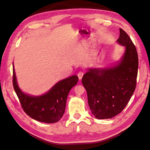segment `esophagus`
<instances>
[{
  "label": "esophagus",
  "mask_w": 150,
  "mask_h": 150,
  "mask_svg": "<svg viewBox=\"0 0 150 150\" xmlns=\"http://www.w3.org/2000/svg\"><path fill=\"white\" fill-rule=\"evenodd\" d=\"M83 75H84V72L83 71H80V72H78V78H79V80H81V79H82Z\"/></svg>",
  "instance_id": "34e87169"
}]
</instances>
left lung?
<instances>
[{
    "label": "left lung",
    "mask_w": 150,
    "mask_h": 150,
    "mask_svg": "<svg viewBox=\"0 0 150 150\" xmlns=\"http://www.w3.org/2000/svg\"><path fill=\"white\" fill-rule=\"evenodd\" d=\"M120 32L117 43L124 47L120 59L110 66L88 68L82 79L90 110L99 120L110 119L120 113L136 88L138 69L137 49L128 35L122 29Z\"/></svg>",
    "instance_id": "8db88e82"
}]
</instances>
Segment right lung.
Masks as SVG:
<instances>
[{
  "instance_id": "1",
  "label": "right lung",
  "mask_w": 150,
  "mask_h": 150,
  "mask_svg": "<svg viewBox=\"0 0 150 150\" xmlns=\"http://www.w3.org/2000/svg\"><path fill=\"white\" fill-rule=\"evenodd\" d=\"M78 82L73 75L58 81L49 91L41 95L33 96L20 89L13 63V86L24 111L32 118L46 123H54L64 115L67 98L70 90Z\"/></svg>"
}]
</instances>
